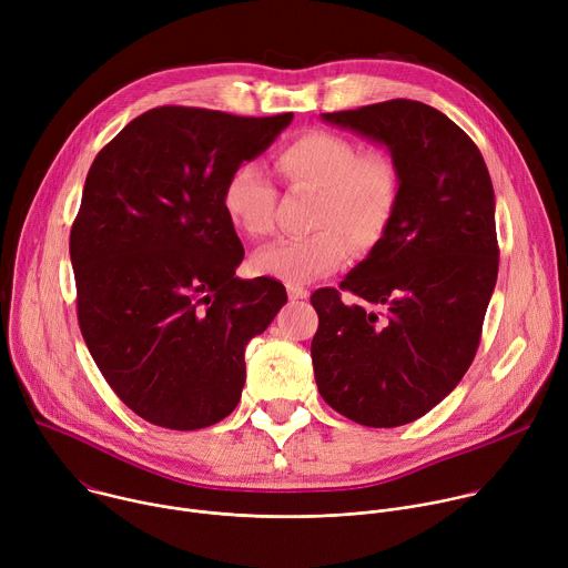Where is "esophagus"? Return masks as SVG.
<instances>
[{"label":"esophagus","mask_w":568,"mask_h":568,"mask_svg":"<svg viewBox=\"0 0 568 568\" xmlns=\"http://www.w3.org/2000/svg\"><path fill=\"white\" fill-rule=\"evenodd\" d=\"M287 296L292 301H303V298L310 296V292L305 287H301V285H287Z\"/></svg>","instance_id":"1"}]
</instances>
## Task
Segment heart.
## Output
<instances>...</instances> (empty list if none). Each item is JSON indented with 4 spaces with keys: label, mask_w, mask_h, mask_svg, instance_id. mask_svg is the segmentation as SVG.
I'll return each instance as SVG.
<instances>
[{
    "label": "heart",
    "mask_w": 568,
    "mask_h": 568,
    "mask_svg": "<svg viewBox=\"0 0 568 568\" xmlns=\"http://www.w3.org/2000/svg\"><path fill=\"white\" fill-rule=\"evenodd\" d=\"M290 186L318 191L310 235L263 247L252 265L261 276L303 285L335 272L355 252H368L386 235L399 200V173L384 152H364L335 132H305L274 159ZM229 222L250 237L274 226L276 191L265 171L245 161L224 180L220 195Z\"/></svg>",
    "instance_id": "1"
}]
</instances>
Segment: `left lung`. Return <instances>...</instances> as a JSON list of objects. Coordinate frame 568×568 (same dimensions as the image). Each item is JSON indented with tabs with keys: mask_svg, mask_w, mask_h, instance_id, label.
<instances>
[{
	"mask_svg": "<svg viewBox=\"0 0 568 568\" xmlns=\"http://www.w3.org/2000/svg\"><path fill=\"white\" fill-rule=\"evenodd\" d=\"M321 119L386 145L399 200L386 235L339 290L310 298L314 379L342 416L399 427L445 399L476 355L499 272L493 180L474 141L420 101Z\"/></svg>",
	"mask_w": 568,
	"mask_h": 568,
	"instance_id": "1",
	"label": "left lung"
}]
</instances>
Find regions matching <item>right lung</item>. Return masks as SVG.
I'll list each match as a JSON object with an SVG mask.
<instances>
[{
	"label": "right lung",
	"mask_w": 568,
	"mask_h": 568,
	"mask_svg": "<svg viewBox=\"0 0 568 568\" xmlns=\"http://www.w3.org/2000/svg\"><path fill=\"white\" fill-rule=\"evenodd\" d=\"M294 114L235 116L166 105L130 121L94 159L69 237L83 339L143 420L204 429L245 386V348L287 303L235 276L245 256L220 195Z\"/></svg>",
	"instance_id": "add662e5"
}]
</instances>
